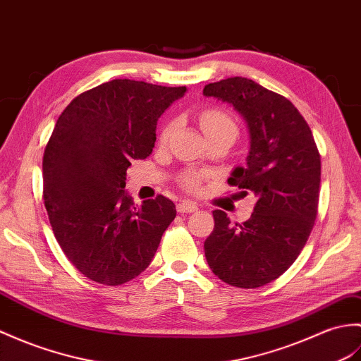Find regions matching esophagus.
Returning a JSON list of instances; mask_svg holds the SVG:
<instances>
[{"mask_svg":"<svg viewBox=\"0 0 361 361\" xmlns=\"http://www.w3.org/2000/svg\"><path fill=\"white\" fill-rule=\"evenodd\" d=\"M177 211L180 214H190V212H195L198 211V206L194 203V201L190 200H183L177 204Z\"/></svg>","mask_w":361,"mask_h":361,"instance_id":"esophagus-1","label":"esophagus"}]
</instances>
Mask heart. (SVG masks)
Instances as JSON below:
<instances>
[{
    "mask_svg": "<svg viewBox=\"0 0 361 361\" xmlns=\"http://www.w3.org/2000/svg\"><path fill=\"white\" fill-rule=\"evenodd\" d=\"M200 124L201 129H203L206 138L211 137H219V135H229L232 138L237 137L238 128L235 121H233L232 116L229 114H226L224 111H220V109H209V111H204L200 115ZM173 130V124L166 126L161 132V141H167V138L171 137V133ZM200 183V177L194 173H189L183 178V184L188 189H195Z\"/></svg>",
    "mask_w": 361,
    "mask_h": 361,
    "instance_id": "1",
    "label": "heart"
}]
</instances>
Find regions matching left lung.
<instances>
[{"label":"left lung","instance_id":"8db88e82","mask_svg":"<svg viewBox=\"0 0 361 361\" xmlns=\"http://www.w3.org/2000/svg\"><path fill=\"white\" fill-rule=\"evenodd\" d=\"M204 97L233 106L249 129V155L228 183L254 194V214L231 223L214 211V231L204 241L212 272L224 283L255 289L279 279L311 235L318 209L322 161L306 120L288 98L233 77L211 82Z\"/></svg>","mask_w":361,"mask_h":361}]
</instances>
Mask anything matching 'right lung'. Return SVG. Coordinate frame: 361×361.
Segmentation results:
<instances>
[{
    "label": "right lung",
    "instance_id": "right-lung-1",
    "mask_svg": "<svg viewBox=\"0 0 361 361\" xmlns=\"http://www.w3.org/2000/svg\"><path fill=\"white\" fill-rule=\"evenodd\" d=\"M186 87L112 80L73 98L43 157V198L58 245L77 269L118 286L152 262L177 211L158 195L137 207L124 190L132 160L152 154L157 121Z\"/></svg>",
    "mask_w": 361,
    "mask_h": 361
}]
</instances>
